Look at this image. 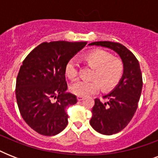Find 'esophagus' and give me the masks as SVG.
Here are the masks:
<instances>
[{
  "mask_svg": "<svg viewBox=\"0 0 158 158\" xmlns=\"http://www.w3.org/2000/svg\"><path fill=\"white\" fill-rule=\"evenodd\" d=\"M77 99H78V101H82L83 99H84V97H82V96H78L77 97Z\"/></svg>",
  "mask_w": 158,
  "mask_h": 158,
  "instance_id": "1",
  "label": "esophagus"
}]
</instances>
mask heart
Instances as JSON below:
<instances>
[{"label": "heart", "mask_w": 158, "mask_h": 158, "mask_svg": "<svg viewBox=\"0 0 158 158\" xmlns=\"http://www.w3.org/2000/svg\"><path fill=\"white\" fill-rule=\"evenodd\" d=\"M84 60L95 69L93 74V80L79 79L72 83L69 90L78 96L86 97L96 94L101 89H108L115 87L120 82L124 74V64L120 59L112 58L110 53L102 50L90 52L85 55ZM64 73L69 79H73L78 74V64L74 60L67 62Z\"/></svg>", "instance_id": "1"}]
</instances>
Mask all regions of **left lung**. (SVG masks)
Masks as SVG:
<instances>
[{"label":"left lung","mask_w":158,"mask_h":158,"mask_svg":"<svg viewBox=\"0 0 158 158\" xmlns=\"http://www.w3.org/2000/svg\"><path fill=\"white\" fill-rule=\"evenodd\" d=\"M89 46L108 48L119 55L124 64V74L118 84L103 96L107 101L102 102L96 98L92 109L89 123L97 132L111 135L120 132L130 123L137 110L143 87L139 63L125 46L112 42H95Z\"/></svg>","instance_id":"8db88e82"}]
</instances>
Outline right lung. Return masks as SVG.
<instances>
[{"mask_svg":"<svg viewBox=\"0 0 158 158\" xmlns=\"http://www.w3.org/2000/svg\"><path fill=\"white\" fill-rule=\"evenodd\" d=\"M86 44L65 41L43 43L23 61L16 79V100L24 121L38 134L53 136L66 127L65 109L76 103L77 98L66 92L64 68Z\"/></svg>","mask_w":158,"mask_h":158,"instance_id":"obj_1","label":"right lung"}]
</instances>
